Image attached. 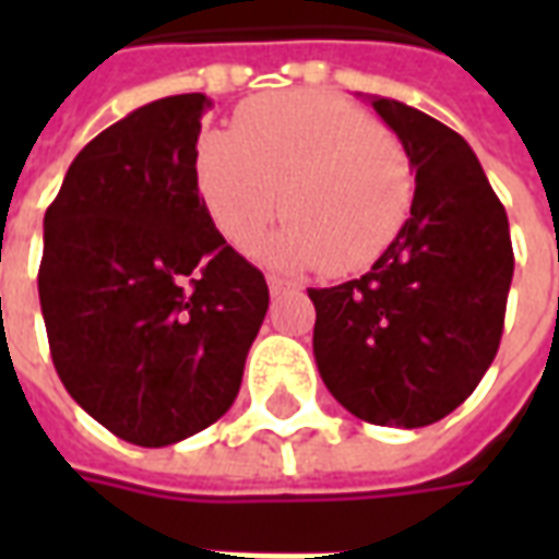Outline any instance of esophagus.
Listing matches in <instances>:
<instances>
[{"label":"esophagus","instance_id":"esophagus-1","mask_svg":"<svg viewBox=\"0 0 559 559\" xmlns=\"http://www.w3.org/2000/svg\"><path fill=\"white\" fill-rule=\"evenodd\" d=\"M266 284H269V293H272V296H278V293L290 290L293 287L290 281L281 278V275H266Z\"/></svg>","mask_w":559,"mask_h":559}]
</instances>
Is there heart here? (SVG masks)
Returning a JSON list of instances; mask_svg holds the SVG:
<instances>
[{"label": "heart", "instance_id": "1", "mask_svg": "<svg viewBox=\"0 0 559 559\" xmlns=\"http://www.w3.org/2000/svg\"><path fill=\"white\" fill-rule=\"evenodd\" d=\"M197 188L221 236L242 248L281 209L290 218L257 245L278 269L362 272L407 224L413 164L399 140L326 92L248 102L233 131L197 146Z\"/></svg>", "mask_w": 559, "mask_h": 559}]
</instances>
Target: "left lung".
<instances>
[{"label":"left lung","mask_w":559,"mask_h":559,"mask_svg":"<svg viewBox=\"0 0 559 559\" xmlns=\"http://www.w3.org/2000/svg\"><path fill=\"white\" fill-rule=\"evenodd\" d=\"M371 107L399 134L416 194L371 272L308 290L314 359L356 419L425 428L464 404L491 368L515 254L503 203L467 140L392 98Z\"/></svg>","instance_id":"8db88e82"}]
</instances>
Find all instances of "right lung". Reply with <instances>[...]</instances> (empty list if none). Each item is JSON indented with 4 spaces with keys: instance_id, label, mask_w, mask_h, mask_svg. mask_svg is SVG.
Listing matches in <instances>:
<instances>
[{
    "instance_id": "obj_1",
    "label": "right lung",
    "mask_w": 559,
    "mask_h": 559,
    "mask_svg": "<svg viewBox=\"0 0 559 559\" xmlns=\"http://www.w3.org/2000/svg\"><path fill=\"white\" fill-rule=\"evenodd\" d=\"M209 98L170 95L102 131L44 215L38 296L56 374L107 431L170 445L218 421L269 308L197 188Z\"/></svg>"
}]
</instances>
